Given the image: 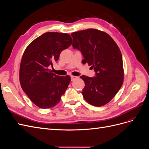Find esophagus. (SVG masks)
Here are the masks:
<instances>
[{
	"mask_svg": "<svg viewBox=\"0 0 149 149\" xmlns=\"http://www.w3.org/2000/svg\"><path fill=\"white\" fill-rule=\"evenodd\" d=\"M77 78H78L77 76H71V81H74V79H77Z\"/></svg>",
	"mask_w": 149,
	"mask_h": 149,
	"instance_id": "obj_1",
	"label": "esophagus"
}]
</instances>
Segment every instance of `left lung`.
<instances>
[{
  "label": "left lung",
  "instance_id": "8db88e82",
  "mask_svg": "<svg viewBox=\"0 0 149 149\" xmlns=\"http://www.w3.org/2000/svg\"><path fill=\"white\" fill-rule=\"evenodd\" d=\"M73 47L91 65L94 77L81 76L85 83L82 91L87 102L100 107L109 102L120 89L124 81L123 57L118 45L104 31L89 29L71 33Z\"/></svg>",
  "mask_w": 149,
  "mask_h": 149
}]
</instances>
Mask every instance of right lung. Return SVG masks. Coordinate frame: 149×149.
Listing matches in <instances>:
<instances>
[{
  "instance_id": "1",
  "label": "right lung",
  "mask_w": 149,
  "mask_h": 149,
  "mask_svg": "<svg viewBox=\"0 0 149 149\" xmlns=\"http://www.w3.org/2000/svg\"><path fill=\"white\" fill-rule=\"evenodd\" d=\"M72 43L69 34L47 32L35 39L22 56L19 78L21 87L31 101L42 109L56 106L70 83V76L52 73L49 68L61 52Z\"/></svg>"
}]
</instances>
